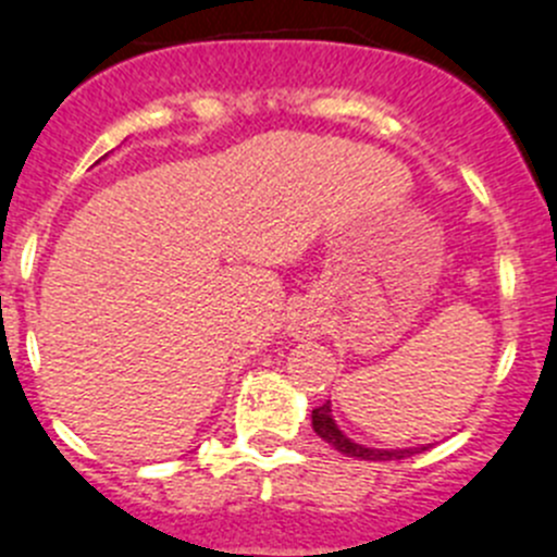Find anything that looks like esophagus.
Here are the masks:
<instances>
[{
    "label": "esophagus",
    "instance_id": "obj_1",
    "mask_svg": "<svg viewBox=\"0 0 557 557\" xmlns=\"http://www.w3.org/2000/svg\"><path fill=\"white\" fill-rule=\"evenodd\" d=\"M308 324H310V319H308V315H296V321H294V326H296V330H308Z\"/></svg>",
    "mask_w": 557,
    "mask_h": 557
}]
</instances>
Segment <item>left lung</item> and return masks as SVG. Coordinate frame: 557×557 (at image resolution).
Returning <instances> with one entry per match:
<instances>
[{"instance_id": "left-lung-1", "label": "left lung", "mask_w": 557, "mask_h": 557, "mask_svg": "<svg viewBox=\"0 0 557 557\" xmlns=\"http://www.w3.org/2000/svg\"><path fill=\"white\" fill-rule=\"evenodd\" d=\"M313 431L330 443L332 448L341 450V454L351 456V459H362V461H393V459H407V456L423 454L429 450V445H414V448H368V445L355 443L351 436H346L341 431V425L335 423L332 418V404L326 401L324 407L313 409Z\"/></svg>"}]
</instances>
